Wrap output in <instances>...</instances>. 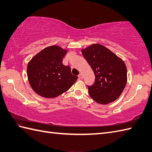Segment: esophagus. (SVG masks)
Segmentation results:
<instances>
[{
	"label": "esophagus",
	"mask_w": 152,
	"mask_h": 152,
	"mask_svg": "<svg viewBox=\"0 0 152 152\" xmlns=\"http://www.w3.org/2000/svg\"><path fill=\"white\" fill-rule=\"evenodd\" d=\"M79 79H82L83 78V74H82V73H80V74H79Z\"/></svg>",
	"instance_id": "obj_1"
}]
</instances>
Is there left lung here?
Returning <instances> with one entry per match:
<instances>
[{
    "label": "left lung",
    "mask_w": 152,
    "mask_h": 152,
    "mask_svg": "<svg viewBox=\"0 0 152 152\" xmlns=\"http://www.w3.org/2000/svg\"><path fill=\"white\" fill-rule=\"evenodd\" d=\"M81 52L95 76V83L88 87L90 97L101 104L115 101L127 83V69L123 59L99 44H92Z\"/></svg>",
    "instance_id": "1"
}]
</instances>
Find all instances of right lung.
Wrapping results in <instances>:
<instances>
[{
    "label": "right lung",
    "instance_id": "obj_1",
    "mask_svg": "<svg viewBox=\"0 0 152 152\" xmlns=\"http://www.w3.org/2000/svg\"><path fill=\"white\" fill-rule=\"evenodd\" d=\"M68 50L57 45L44 48L29 61L27 75L29 85L37 94L55 98L71 88L78 77L62 64Z\"/></svg>",
    "mask_w": 152,
    "mask_h": 152
}]
</instances>
